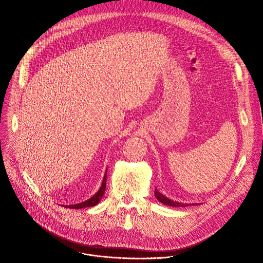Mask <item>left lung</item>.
<instances>
[{"label": "left lung", "instance_id": "left-lung-1", "mask_svg": "<svg viewBox=\"0 0 263 263\" xmlns=\"http://www.w3.org/2000/svg\"><path fill=\"white\" fill-rule=\"evenodd\" d=\"M154 195L156 197V199L159 200L161 203L168 205V206H172V207H185V206H190V205H197V203H192V204H186V203H181V202H177V201H173L171 199H169L168 197H166L165 195H163L162 193H160L155 189L154 191Z\"/></svg>", "mask_w": 263, "mask_h": 263}]
</instances>
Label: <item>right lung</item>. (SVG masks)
<instances>
[{
    "mask_svg": "<svg viewBox=\"0 0 263 263\" xmlns=\"http://www.w3.org/2000/svg\"><path fill=\"white\" fill-rule=\"evenodd\" d=\"M107 171L108 169L106 170V173H104V176H103V180H102V183L99 187V190L97 191V193L95 195H93L90 199L84 201V202H81V203H78V204H73V205H65V207L67 208H72V209H80V208H85V207H92V206H95L102 198L103 194H104V190H106V184H107ZM64 206V205H63Z\"/></svg>",
    "mask_w": 263,
    "mask_h": 263,
    "instance_id": "obj_1",
    "label": "right lung"
}]
</instances>
